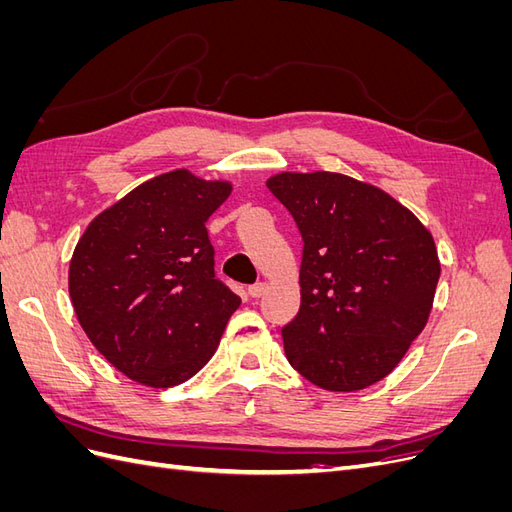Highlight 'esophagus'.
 I'll use <instances>...</instances> for the list:
<instances>
[{
  "mask_svg": "<svg viewBox=\"0 0 512 512\" xmlns=\"http://www.w3.org/2000/svg\"><path fill=\"white\" fill-rule=\"evenodd\" d=\"M265 290H267V284L265 282H258V284L247 288V294H250L252 299H258V297H262V294H265Z\"/></svg>",
  "mask_w": 512,
  "mask_h": 512,
  "instance_id": "1",
  "label": "esophagus"
}]
</instances>
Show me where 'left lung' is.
<instances>
[{
    "instance_id": "obj_1",
    "label": "left lung",
    "mask_w": 512,
    "mask_h": 512,
    "mask_svg": "<svg viewBox=\"0 0 512 512\" xmlns=\"http://www.w3.org/2000/svg\"><path fill=\"white\" fill-rule=\"evenodd\" d=\"M267 188L303 237L301 307L282 329L288 361L324 391L367 389L425 329L440 280L431 232L348 175L280 173Z\"/></svg>"
}]
</instances>
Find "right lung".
<instances>
[{
	"label": "right lung",
	"instance_id": "right-lung-1",
	"mask_svg": "<svg viewBox=\"0 0 512 512\" xmlns=\"http://www.w3.org/2000/svg\"><path fill=\"white\" fill-rule=\"evenodd\" d=\"M230 181L177 168L96 215L74 247L70 299L104 359L153 389L190 380L241 299L213 271L205 222Z\"/></svg>",
	"mask_w": 512,
	"mask_h": 512
}]
</instances>
